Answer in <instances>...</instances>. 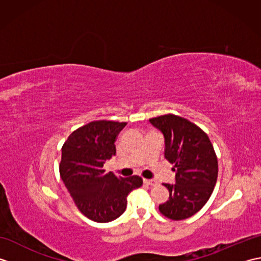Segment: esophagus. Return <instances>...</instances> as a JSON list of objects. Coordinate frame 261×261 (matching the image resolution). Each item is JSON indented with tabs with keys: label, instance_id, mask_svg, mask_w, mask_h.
I'll list each match as a JSON object with an SVG mask.
<instances>
[{
	"label": "esophagus",
	"instance_id": "34e87169",
	"mask_svg": "<svg viewBox=\"0 0 261 261\" xmlns=\"http://www.w3.org/2000/svg\"><path fill=\"white\" fill-rule=\"evenodd\" d=\"M143 181H145L146 184L150 185V186H154V185H157V180H156V179H143Z\"/></svg>",
	"mask_w": 261,
	"mask_h": 261
}]
</instances>
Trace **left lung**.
Here are the masks:
<instances>
[{"label": "left lung", "mask_w": 261, "mask_h": 261, "mask_svg": "<svg viewBox=\"0 0 261 261\" xmlns=\"http://www.w3.org/2000/svg\"><path fill=\"white\" fill-rule=\"evenodd\" d=\"M149 122L162 132L165 158L175 166V184H164L168 201L159 205L160 213L179 221L197 213L212 194L218 179V158L207 135L188 120L174 114Z\"/></svg>", "instance_id": "obj_1"}]
</instances>
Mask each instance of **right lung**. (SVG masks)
<instances>
[{
    "instance_id": "1",
    "label": "right lung",
    "mask_w": 261,
    "mask_h": 261,
    "mask_svg": "<svg viewBox=\"0 0 261 261\" xmlns=\"http://www.w3.org/2000/svg\"><path fill=\"white\" fill-rule=\"evenodd\" d=\"M125 122L94 121L71 134L62 148L59 173L76 206L98 223L111 222L124 212L126 197L142 178L105 173L104 163L115 154V139Z\"/></svg>"
}]
</instances>
